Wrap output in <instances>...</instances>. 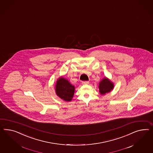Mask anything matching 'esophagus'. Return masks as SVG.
Here are the masks:
<instances>
[{
    "mask_svg": "<svg viewBox=\"0 0 153 153\" xmlns=\"http://www.w3.org/2000/svg\"><path fill=\"white\" fill-rule=\"evenodd\" d=\"M83 85H88V84H89V82L88 81H84V82H82Z\"/></svg>",
    "mask_w": 153,
    "mask_h": 153,
    "instance_id": "esophagus-1",
    "label": "esophagus"
}]
</instances>
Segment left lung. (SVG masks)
Wrapping results in <instances>:
<instances>
[{"label":"left lung","instance_id":"left-lung-1","mask_svg":"<svg viewBox=\"0 0 153 153\" xmlns=\"http://www.w3.org/2000/svg\"><path fill=\"white\" fill-rule=\"evenodd\" d=\"M114 88V84L108 77H104L99 83V89L100 94L101 95H105L111 92Z\"/></svg>","mask_w":153,"mask_h":153}]
</instances>
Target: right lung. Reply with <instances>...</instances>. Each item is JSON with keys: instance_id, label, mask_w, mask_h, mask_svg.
Wrapping results in <instances>:
<instances>
[{"instance_id": "obj_1", "label": "right lung", "mask_w": 153, "mask_h": 153, "mask_svg": "<svg viewBox=\"0 0 153 153\" xmlns=\"http://www.w3.org/2000/svg\"><path fill=\"white\" fill-rule=\"evenodd\" d=\"M75 87L67 79L59 77L55 85V91L57 96L66 102H70L74 97Z\"/></svg>"}]
</instances>
